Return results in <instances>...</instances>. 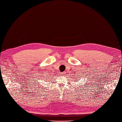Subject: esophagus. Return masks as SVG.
I'll use <instances>...</instances> for the list:
<instances>
[{
    "instance_id": "obj_1",
    "label": "esophagus",
    "mask_w": 122,
    "mask_h": 122,
    "mask_svg": "<svg viewBox=\"0 0 122 122\" xmlns=\"http://www.w3.org/2000/svg\"><path fill=\"white\" fill-rule=\"evenodd\" d=\"M63 73H65V72H64V73H62V74H63Z\"/></svg>"
}]
</instances>
